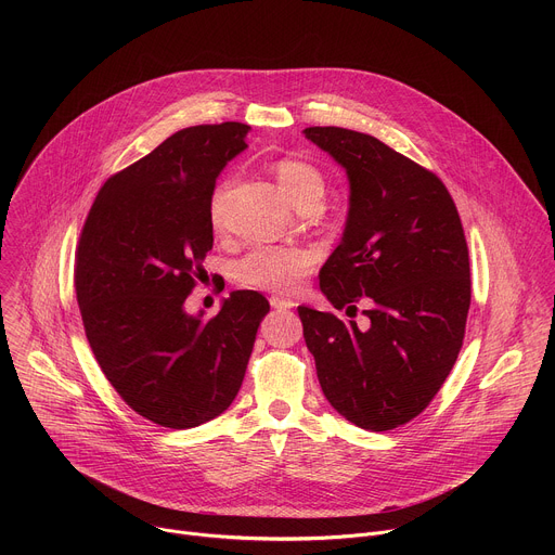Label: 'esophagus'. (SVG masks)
I'll return each instance as SVG.
<instances>
[{
    "label": "esophagus",
    "mask_w": 555,
    "mask_h": 555,
    "mask_svg": "<svg viewBox=\"0 0 555 555\" xmlns=\"http://www.w3.org/2000/svg\"><path fill=\"white\" fill-rule=\"evenodd\" d=\"M270 305H272L274 309H292V307H294V302H292L289 298H281V296H272V298H270Z\"/></svg>",
    "instance_id": "obj_1"
}]
</instances>
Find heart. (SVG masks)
<instances>
[{
  "label": "heart",
  "mask_w": 555,
  "mask_h": 555,
  "mask_svg": "<svg viewBox=\"0 0 555 555\" xmlns=\"http://www.w3.org/2000/svg\"><path fill=\"white\" fill-rule=\"evenodd\" d=\"M274 173L281 191L296 208L307 202L323 199L325 178L315 165L298 160V157H281L274 165ZM228 186L230 182H221L210 197V221L217 230L223 225V199ZM315 261H319V255L309 246H259L234 263V279L255 289L294 294L305 276L313 272Z\"/></svg>",
  "instance_id": "1"
}]
</instances>
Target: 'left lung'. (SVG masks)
Segmentation results:
<instances>
[{
	"label": "left lung",
	"mask_w": 555,
	"mask_h": 555,
	"mask_svg": "<svg viewBox=\"0 0 555 555\" xmlns=\"http://www.w3.org/2000/svg\"><path fill=\"white\" fill-rule=\"evenodd\" d=\"M305 135L351 184L321 289L336 309L364 300L369 323L298 307L302 336L330 404L364 430H392L433 402L463 347L472 281L461 217L433 171L382 140L343 127Z\"/></svg>",
	"instance_id": "8db88e82"
}]
</instances>
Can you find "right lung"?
I'll use <instances>...</instances> for the list:
<instances>
[{"instance_id":"obj_1","label":"right lung","mask_w":555,"mask_h":555,"mask_svg":"<svg viewBox=\"0 0 555 555\" xmlns=\"http://www.w3.org/2000/svg\"><path fill=\"white\" fill-rule=\"evenodd\" d=\"M248 125L186 127L99 191L74 261V287L94 358L144 420L195 428L242 388L263 294L232 292L212 319L184 311L212 248L210 197Z\"/></svg>"}]
</instances>
